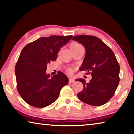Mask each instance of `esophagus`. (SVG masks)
Returning <instances> with one entry per match:
<instances>
[{"label":"esophagus","mask_w":134,"mask_h":134,"mask_svg":"<svg viewBox=\"0 0 134 134\" xmlns=\"http://www.w3.org/2000/svg\"><path fill=\"white\" fill-rule=\"evenodd\" d=\"M69 83H73L74 82V79H71V78H70V79H69Z\"/></svg>","instance_id":"obj_1"}]
</instances>
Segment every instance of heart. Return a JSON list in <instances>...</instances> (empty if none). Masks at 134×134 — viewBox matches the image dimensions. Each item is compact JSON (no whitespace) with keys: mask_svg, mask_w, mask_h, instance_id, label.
<instances>
[{"mask_svg":"<svg viewBox=\"0 0 134 134\" xmlns=\"http://www.w3.org/2000/svg\"><path fill=\"white\" fill-rule=\"evenodd\" d=\"M74 44V45H80L79 44H77V43H74V44ZM67 72L68 73L70 74H72L74 72V69H72L71 67H69L67 68V70H66Z\"/></svg>","mask_w":134,"mask_h":134,"instance_id":"b5f03b06","label":"heart"}]
</instances>
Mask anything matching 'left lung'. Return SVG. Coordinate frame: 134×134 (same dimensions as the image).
Returning a JSON list of instances; mask_svg holds the SVG:
<instances>
[{"label":"left lung","mask_w":134,"mask_h":134,"mask_svg":"<svg viewBox=\"0 0 134 134\" xmlns=\"http://www.w3.org/2000/svg\"><path fill=\"white\" fill-rule=\"evenodd\" d=\"M85 47L86 56L81 71L91 74L89 83L79 79L83 89L77 96L83 102L98 106L105 104L112 98L119 83L120 67L114 53L99 38L92 35H77L72 38Z\"/></svg>","instance_id":"obj_1"}]
</instances>
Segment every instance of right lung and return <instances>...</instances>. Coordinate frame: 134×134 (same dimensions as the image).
<instances>
[{
  "label": "right lung",
  "mask_w": 134,
  "mask_h": 134,
  "mask_svg": "<svg viewBox=\"0 0 134 134\" xmlns=\"http://www.w3.org/2000/svg\"><path fill=\"white\" fill-rule=\"evenodd\" d=\"M72 35L41 37L22 49L16 64L17 89L22 99L29 105L42 108L58 99L62 88L69 83L62 72L51 77L46 74L47 64L54 62L62 47Z\"/></svg>",
  "instance_id": "obj_1"
}]
</instances>
